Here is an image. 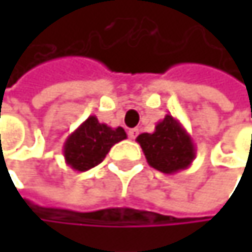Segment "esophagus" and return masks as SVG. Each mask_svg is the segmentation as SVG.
I'll return each mask as SVG.
<instances>
[{"mask_svg": "<svg viewBox=\"0 0 252 252\" xmlns=\"http://www.w3.org/2000/svg\"><path fill=\"white\" fill-rule=\"evenodd\" d=\"M137 135H138V129H137V128H131V129H128V137H129L131 140H134Z\"/></svg>", "mask_w": 252, "mask_h": 252, "instance_id": "obj_1", "label": "esophagus"}]
</instances>
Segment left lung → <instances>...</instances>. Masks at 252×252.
Masks as SVG:
<instances>
[{
  "mask_svg": "<svg viewBox=\"0 0 252 252\" xmlns=\"http://www.w3.org/2000/svg\"><path fill=\"white\" fill-rule=\"evenodd\" d=\"M147 163L163 174L187 169L195 159V146L191 135L172 115H165L153 132H143L137 138Z\"/></svg>",
  "mask_w": 252,
  "mask_h": 252,
  "instance_id": "8db88e82",
  "label": "left lung"
}]
</instances>
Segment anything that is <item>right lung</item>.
Here are the masks:
<instances>
[{
    "label": "right lung",
    "instance_id": "1",
    "mask_svg": "<svg viewBox=\"0 0 252 252\" xmlns=\"http://www.w3.org/2000/svg\"><path fill=\"white\" fill-rule=\"evenodd\" d=\"M126 138V132L123 126H108L99 123L94 115H90L67 137L63 149L65 163L74 171L86 172L97 166L111 147Z\"/></svg>",
    "mask_w": 252,
    "mask_h": 252
}]
</instances>
